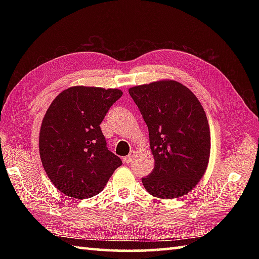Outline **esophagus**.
Returning a JSON list of instances; mask_svg holds the SVG:
<instances>
[{
  "mask_svg": "<svg viewBox=\"0 0 259 259\" xmlns=\"http://www.w3.org/2000/svg\"><path fill=\"white\" fill-rule=\"evenodd\" d=\"M134 159H135V152H134V151H131L128 156L124 157L123 160H124V162H125V163H130V162H133Z\"/></svg>",
  "mask_w": 259,
  "mask_h": 259,
  "instance_id": "obj_1",
  "label": "esophagus"
}]
</instances>
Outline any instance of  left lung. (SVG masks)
Masks as SVG:
<instances>
[{
	"mask_svg": "<svg viewBox=\"0 0 259 259\" xmlns=\"http://www.w3.org/2000/svg\"><path fill=\"white\" fill-rule=\"evenodd\" d=\"M129 95L148 126L155 157V168L141 179L146 190L162 199L188 194L210 155V131L199 100L172 80L130 88Z\"/></svg>",
	"mask_w": 259,
	"mask_h": 259,
	"instance_id": "obj_1",
	"label": "left lung"
}]
</instances>
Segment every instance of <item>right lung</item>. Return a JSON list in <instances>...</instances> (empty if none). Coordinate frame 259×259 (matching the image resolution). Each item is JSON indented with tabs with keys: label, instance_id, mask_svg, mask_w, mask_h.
<instances>
[{
	"label": "right lung",
	"instance_id": "obj_1",
	"mask_svg": "<svg viewBox=\"0 0 259 259\" xmlns=\"http://www.w3.org/2000/svg\"><path fill=\"white\" fill-rule=\"evenodd\" d=\"M121 96L118 89L71 87L49 107L38 148L48 177L62 194L78 199L96 196L122 164L108 149L100 128Z\"/></svg>",
	"mask_w": 259,
	"mask_h": 259
}]
</instances>
